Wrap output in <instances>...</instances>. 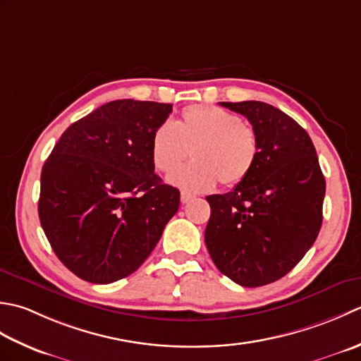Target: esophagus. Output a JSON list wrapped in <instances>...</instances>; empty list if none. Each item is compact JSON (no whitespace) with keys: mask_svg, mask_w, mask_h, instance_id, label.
I'll use <instances>...</instances> for the list:
<instances>
[{"mask_svg":"<svg viewBox=\"0 0 361 361\" xmlns=\"http://www.w3.org/2000/svg\"><path fill=\"white\" fill-rule=\"evenodd\" d=\"M193 195H190V193H187V191H182L180 193V201H182V204H187V202H190L191 200H193Z\"/></svg>","mask_w":361,"mask_h":361,"instance_id":"1","label":"esophagus"}]
</instances>
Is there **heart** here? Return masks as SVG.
Returning <instances> with one entry per match:
<instances>
[{
	"mask_svg": "<svg viewBox=\"0 0 361 361\" xmlns=\"http://www.w3.org/2000/svg\"><path fill=\"white\" fill-rule=\"evenodd\" d=\"M259 135L249 123L229 110L195 104L182 110L174 128L160 124L152 132L149 152L156 170L170 174L191 153L197 161L170 176V183L193 193H205L221 180L238 185L259 159Z\"/></svg>",
	"mask_w": 361,
	"mask_h": 361,
	"instance_id": "1",
	"label": "heart"
}]
</instances>
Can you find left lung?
Instances as JSON below:
<instances>
[{
  "instance_id": "obj_1",
  "label": "left lung",
  "mask_w": 361,
  "mask_h": 361,
  "mask_svg": "<svg viewBox=\"0 0 361 361\" xmlns=\"http://www.w3.org/2000/svg\"><path fill=\"white\" fill-rule=\"evenodd\" d=\"M219 104L246 116L260 151L245 180L205 197L212 210L205 246L224 276L255 288L288 274L312 247L326 179L312 138L291 116L260 101Z\"/></svg>"
}]
</instances>
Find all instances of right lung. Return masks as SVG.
I'll use <instances>...</instances> for the list:
<instances>
[{
    "label": "right lung",
    "instance_id": "obj_1",
    "mask_svg": "<svg viewBox=\"0 0 361 361\" xmlns=\"http://www.w3.org/2000/svg\"><path fill=\"white\" fill-rule=\"evenodd\" d=\"M173 106L116 99L73 123L40 176L39 218L57 259L92 283L140 268L179 209L154 173L149 143Z\"/></svg>",
    "mask_w": 361,
    "mask_h": 361
}]
</instances>
